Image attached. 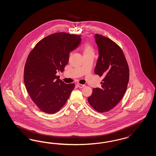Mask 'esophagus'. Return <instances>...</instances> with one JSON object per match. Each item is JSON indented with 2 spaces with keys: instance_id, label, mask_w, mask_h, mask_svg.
Here are the masks:
<instances>
[{
  "instance_id": "1",
  "label": "esophagus",
  "mask_w": 156,
  "mask_h": 156,
  "mask_svg": "<svg viewBox=\"0 0 156 156\" xmlns=\"http://www.w3.org/2000/svg\"><path fill=\"white\" fill-rule=\"evenodd\" d=\"M77 87H78L79 88H83V87H85L84 85L80 84H79V83H77Z\"/></svg>"
}]
</instances>
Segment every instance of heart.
Instances as JSON below:
<instances>
[{"label": "heart", "instance_id": "obj_1", "mask_svg": "<svg viewBox=\"0 0 156 156\" xmlns=\"http://www.w3.org/2000/svg\"><path fill=\"white\" fill-rule=\"evenodd\" d=\"M83 51L84 55L88 54H94V49L90 44H86L83 47Z\"/></svg>", "mask_w": 156, "mask_h": 156}]
</instances>
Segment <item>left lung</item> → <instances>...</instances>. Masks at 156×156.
<instances>
[{
  "instance_id": "obj_1",
  "label": "left lung",
  "mask_w": 156,
  "mask_h": 156,
  "mask_svg": "<svg viewBox=\"0 0 156 156\" xmlns=\"http://www.w3.org/2000/svg\"><path fill=\"white\" fill-rule=\"evenodd\" d=\"M99 57L95 73L103 79L100 88H95L88 101L94 110L106 112L120 101L126 92L129 69L125 55L114 41L103 35L95 34Z\"/></svg>"
}]
</instances>
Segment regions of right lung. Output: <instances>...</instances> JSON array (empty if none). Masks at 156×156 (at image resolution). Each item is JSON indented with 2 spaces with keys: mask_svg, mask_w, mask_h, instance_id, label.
Wrapping results in <instances>:
<instances>
[{
  "mask_svg": "<svg viewBox=\"0 0 156 156\" xmlns=\"http://www.w3.org/2000/svg\"><path fill=\"white\" fill-rule=\"evenodd\" d=\"M80 35L57 33L38 42L31 51L24 69V83L32 101L41 110L55 114L68 99L75 84H66L56 73L62 72L69 53L81 43Z\"/></svg>",
  "mask_w": 156,
  "mask_h": 156,
  "instance_id": "right-lung-1",
  "label": "right lung"
}]
</instances>
